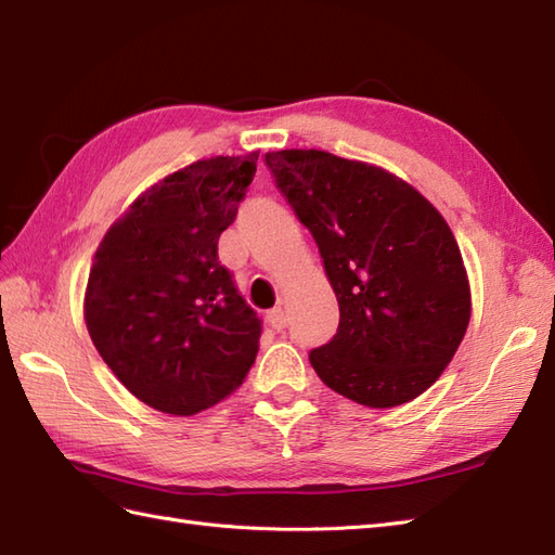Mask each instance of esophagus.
I'll return each instance as SVG.
<instances>
[{
	"label": "esophagus",
	"instance_id": "esophagus-1",
	"mask_svg": "<svg viewBox=\"0 0 555 555\" xmlns=\"http://www.w3.org/2000/svg\"><path fill=\"white\" fill-rule=\"evenodd\" d=\"M267 323L272 325L274 331H283V328H286V323H288V319H286V311H283L281 307L269 309V311H267Z\"/></svg>",
	"mask_w": 555,
	"mask_h": 555
}]
</instances>
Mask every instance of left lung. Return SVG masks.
Masks as SVG:
<instances>
[{
  "label": "left lung",
  "mask_w": 555,
  "mask_h": 555,
  "mask_svg": "<svg viewBox=\"0 0 555 555\" xmlns=\"http://www.w3.org/2000/svg\"><path fill=\"white\" fill-rule=\"evenodd\" d=\"M314 236L339 325L309 363L333 391L396 408L429 389L472 317L462 253L443 216L408 182L321 150L264 154Z\"/></svg>",
  "instance_id": "1"
}]
</instances>
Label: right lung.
Returning <instances> with one entry per match:
<instances>
[{"instance_id":"right-lung-1","label":"right lung","mask_w":555,"mask_h":555,"mask_svg":"<svg viewBox=\"0 0 555 555\" xmlns=\"http://www.w3.org/2000/svg\"><path fill=\"white\" fill-rule=\"evenodd\" d=\"M258 152L194 162L140 194L95 250L83 317L109 371L135 399L196 415L246 379L262 321L220 264L218 238Z\"/></svg>"}]
</instances>
